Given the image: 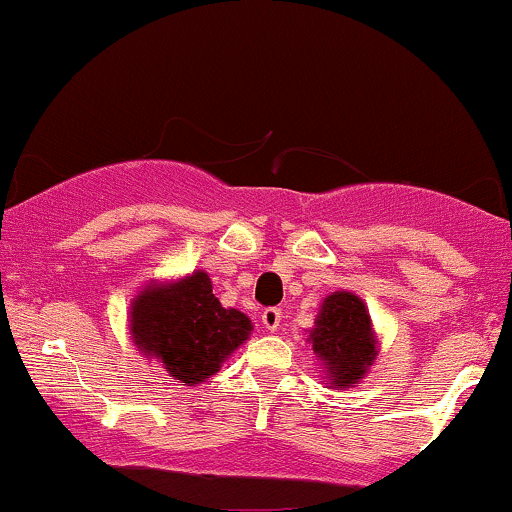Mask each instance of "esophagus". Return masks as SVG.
Returning <instances> with one entry per match:
<instances>
[{"label": "esophagus", "mask_w": 512, "mask_h": 512, "mask_svg": "<svg viewBox=\"0 0 512 512\" xmlns=\"http://www.w3.org/2000/svg\"><path fill=\"white\" fill-rule=\"evenodd\" d=\"M279 322H281V310L279 308H267L262 313V327L267 332L279 330Z\"/></svg>", "instance_id": "1"}]
</instances>
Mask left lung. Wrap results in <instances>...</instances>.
<instances>
[{
    "label": "left lung",
    "instance_id": "1",
    "mask_svg": "<svg viewBox=\"0 0 512 512\" xmlns=\"http://www.w3.org/2000/svg\"><path fill=\"white\" fill-rule=\"evenodd\" d=\"M308 342L327 387H356L380 351L368 305L344 289L322 301L315 325L308 330Z\"/></svg>",
    "mask_w": 512,
    "mask_h": 512
}]
</instances>
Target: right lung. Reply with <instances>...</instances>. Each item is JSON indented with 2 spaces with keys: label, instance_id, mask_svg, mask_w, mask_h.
<instances>
[{
  "label": "right lung",
  "instance_id": "add662e5",
  "mask_svg": "<svg viewBox=\"0 0 512 512\" xmlns=\"http://www.w3.org/2000/svg\"><path fill=\"white\" fill-rule=\"evenodd\" d=\"M211 289L209 274L195 269L180 279L142 286L129 308V334L139 354L161 363L170 378L187 387L219 373L252 332L250 317L223 308Z\"/></svg>",
  "mask_w": 512,
  "mask_h": 512
}]
</instances>
